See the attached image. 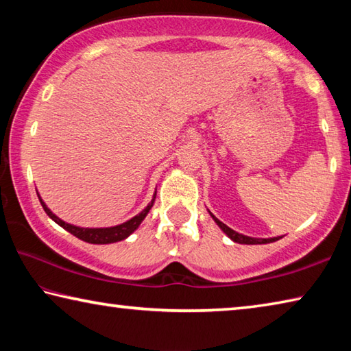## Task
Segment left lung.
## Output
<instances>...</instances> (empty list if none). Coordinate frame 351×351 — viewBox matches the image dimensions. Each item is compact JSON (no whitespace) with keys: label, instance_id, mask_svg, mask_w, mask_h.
I'll return each instance as SVG.
<instances>
[{"label":"left lung","instance_id":"left-lung-1","mask_svg":"<svg viewBox=\"0 0 351 351\" xmlns=\"http://www.w3.org/2000/svg\"><path fill=\"white\" fill-rule=\"evenodd\" d=\"M210 215H212V213H210ZM212 218L215 219V223L219 226V228H221L223 232L228 235L230 240H234L235 243H240V245H265V243H272V241H277V240L282 239V237H274V239H252V237H246L243 234L235 232L234 229L228 228V226L219 221V219L215 218L213 215H212Z\"/></svg>","mask_w":351,"mask_h":351}]
</instances>
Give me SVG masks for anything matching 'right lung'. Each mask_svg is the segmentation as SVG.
Segmentation results:
<instances>
[{
    "mask_svg": "<svg viewBox=\"0 0 351 351\" xmlns=\"http://www.w3.org/2000/svg\"><path fill=\"white\" fill-rule=\"evenodd\" d=\"M40 198V197H38ZM154 201V198H153ZM153 201L150 204H148L144 210H142L139 215L133 217L132 219H128V221L119 224V226H114V228H100V229H88V228H77V226H73V224H68L62 221L60 218L56 217L54 213H52L49 209H47L46 204L41 201L40 198V203L41 206H43L45 212L49 215V218L54 219V221L62 226L63 229H66L69 234H73L74 237H77V239H80L86 243H93V245H108V243H116V241H121L123 239H127V237L130 234H133L136 229L139 228V224L142 223V219H144L147 217L148 210L152 209L153 206Z\"/></svg>",
    "mask_w": 351,
    "mask_h": 351,
    "instance_id": "right-lung-1",
    "label": "right lung"
}]
</instances>
